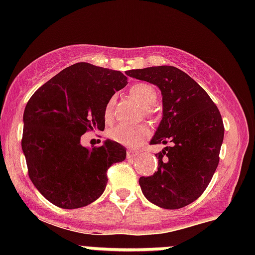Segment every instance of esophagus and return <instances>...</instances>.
<instances>
[{"label":"esophagus","mask_w":255,"mask_h":255,"mask_svg":"<svg viewBox=\"0 0 255 255\" xmlns=\"http://www.w3.org/2000/svg\"><path fill=\"white\" fill-rule=\"evenodd\" d=\"M138 155V151L134 150V149H130V150L127 151V156L128 158H134V156Z\"/></svg>","instance_id":"34e87169"}]
</instances>
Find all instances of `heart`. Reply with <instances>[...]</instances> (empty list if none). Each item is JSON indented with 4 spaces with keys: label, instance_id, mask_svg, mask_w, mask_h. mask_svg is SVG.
Returning a JSON list of instances; mask_svg holds the SVG:
<instances>
[{
    "label": "heart",
    "instance_id": "b5f03b06",
    "mask_svg": "<svg viewBox=\"0 0 255 255\" xmlns=\"http://www.w3.org/2000/svg\"><path fill=\"white\" fill-rule=\"evenodd\" d=\"M130 96L134 100H137L140 104V106L144 109L149 110L155 105L158 94H156L155 87L151 85L145 84V82H139V84L133 85L129 89ZM115 97L109 100V102L105 106L104 116L106 122H111L113 118V107H115ZM149 135V128L146 126H126L120 125L117 127L112 128L110 130V137L115 142L123 144L127 146H135L139 143H142L145 138Z\"/></svg>",
    "mask_w": 255,
    "mask_h": 255
}]
</instances>
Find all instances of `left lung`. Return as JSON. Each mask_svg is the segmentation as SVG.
Listing matches in <instances>:
<instances>
[{
	"instance_id": "8db88e82",
	"label": "left lung",
	"mask_w": 255,
	"mask_h": 255,
	"mask_svg": "<svg viewBox=\"0 0 255 255\" xmlns=\"http://www.w3.org/2000/svg\"><path fill=\"white\" fill-rule=\"evenodd\" d=\"M128 76L158 86L163 116L150 144H168L158 156V170L139 179L148 201L176 210L199 199L210 184L225 135L223 121L207 92L175 66L126 71Z\"/></svg>"
}]
</instances>
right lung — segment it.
Segmentation results:
<instances>
[{"instance_id":"1","label":"right lung","mask_w":255,"mask_h":255,"mask_svg":"<svg viewBox=\"0 0 255 255\" xmlns=\"http://www.w3.org/2000/svg\"><path fill=\"white\" fill-rule=\"evenodd\" d=\"M127 85L121 71L76 63L37 90L23 113L22 150L33 185L51 204L73 210L104 194L106 171L126 159L115 140L86 148V130L105 129V106Z\"/></svg>"}]
</instances>
